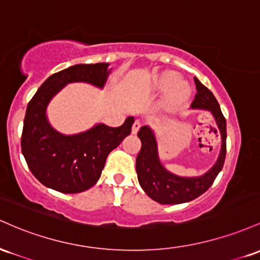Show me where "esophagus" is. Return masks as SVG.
Segmentation results:
<instances>
[{"mask_svg":"<svg viewBox=\"0 0 260 260\" xmlns=\"http://www.w3.org/2000/svg\"><path fill=\"white\" fill-rule=\"evenodd\" d=\"M140 126H141V124H140L139 120H135L133 124V127H131V133L133 134H138V131L140 129Z\"/></svg>","mask_w":260,"mask_h":260,"instance_id":"esophagus-1","label":"esophagus"}]
</instances>
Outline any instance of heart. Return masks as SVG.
Listing matches in <instances>:
<instances>
[{"label":"heart","instance_id":"b5f03b06","mask_svg":"<svg viewBox=\"0 0 260 260\" xmlns=\"http://www.w3.org/2000/svg\"><path fill=\"white\" fill-rule=\"evenodd\" d=\"M179 77L176 74H166L159 78L157 88L162 92L171 91L169 99L172 102H178L185 98L189 93V86L185 82H178Z\"/></svg>","mask_w":260,"mask_h":260}]
</instances>
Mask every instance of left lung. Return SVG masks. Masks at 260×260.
<instances>
[{"label":"left lung","instance_id":"1","mask_svg":"<svg viewBox=\"0 0 260 260\" xmlns=\"http://www.w3.org/2000/svg\"><path fill=\"white\" fill-rule=\"evenodd\" d=\"M194 82L197 94L191 108L210 110L214 114L222 138L220 157L214 167L204 176L198 178L177 177L162 167L157 156V145L152 131L148 126H142L138 133L139 139L141 140V150L136 157V172L140 185L145 193L159 204H183L197 199L212 185L226 158V119L211 91L197 77H194Z\"/></svg>","mask_w":260,"mask_h":260}]
</instances>
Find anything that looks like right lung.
Instances as JSON below:
<instances>
[{"mask_svg": "<svg viewBox=\"0 0 260 260\" xmlns=\"http://www.w3.org/2000/svg\"><path fill=\"white\" fill-rule=\"evenodd\" d=\"M108 63L75 65L51 75L28 103L20 147L29 169L42 184L63 194L87 190L97 183L108 154L131 133L134 118L119 127L98 124L78 135L63 136L46 120L50 99L71 82L106 83Z\"/></svg>", "mask_w": 260, "mask_h": 260, "instance_id": "obj_1", "label": "right lung"}]
</instances>
